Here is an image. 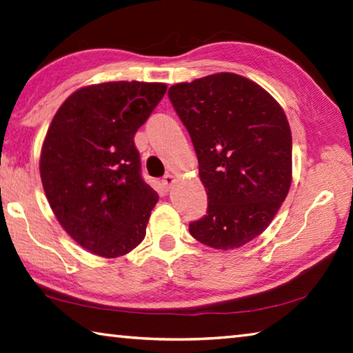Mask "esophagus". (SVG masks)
I'll return each instance as SVG.
<instances>
[{"instance_id": "1", "label": "esophagus", "mask_w": 353, "mask_h": 353, "mask_svg": "<svg viewBox=\"0 0 353 353\" xmlns=\"http://www.w3.org/2000/svg\"><path fill=\"white\" fill-rule=\"evenodd\" d=\"M176 182V179H174V176H171V174H166L163 179H162V185H163V188L165 190H170L171 187H172V183Z\"/></svg>"}]
</instances>
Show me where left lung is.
I'll return each mask as SVG.
<instances>
[{
    "label": "left lung",
    "mask_w": 353,
    "mask_h": 353,
    "mask_svg": "<svg viewBox=\"0 0 353 353\" xmlns=\"http://www.w3.org/2000/svg\"><path fill=\"white\" fill-rule=\"evenodd\" d=\"M188 130L208 208L190 223L216 250L245 245L270 225L292 183V131L281 105L233 72L177 83L168 91Z\"/></svg>",
    "instance_id": "left-lung-1"
}]
</instances>
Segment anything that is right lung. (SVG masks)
<instances>
[{
	"instance_id": "add662e5",
	"label": "right lung",
	"mask_w": 353,
	"mask_h": 353,
	"mask_svg": "<svg viewBox=\"0 0 353 353\" xmlns=\"http://www.w3.org/2000/svg\"><path fill=\"white\" fill-rule=\"evenodd\" d=\"M165 83L110 81L77 89L43 142L40 174L57 221L79 245L119 258L143 241L159 196L140 176L134 136Z\"/></svg>"
}]
</instances>
